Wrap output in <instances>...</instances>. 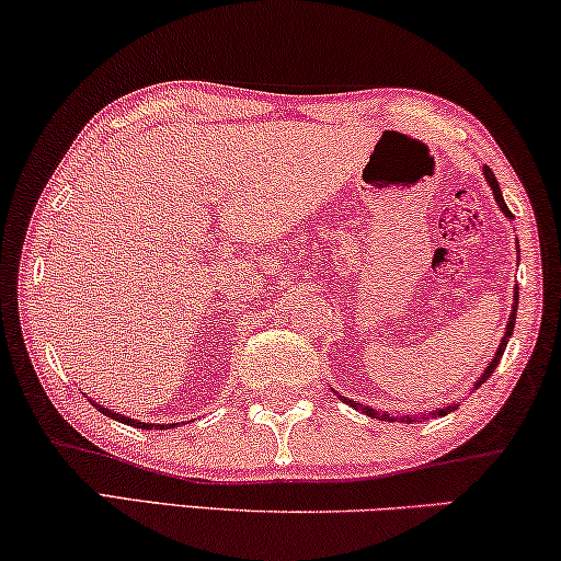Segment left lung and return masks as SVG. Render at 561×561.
Masks as SVG:
<instances>
[{
    "label": "left lung",
    "mask_w": 561,
    "mask_h": 561,
    "mask_svg": "<svg viewBox=\"0 0 561 561\" xmlns=\"http://www.w3.org/2000/svg\"><path fill=\"white\" fill-rule=\"evenodd\" d=\"M483 175H485V180H488V185H491L493 187V195H495V203H499V208L503 210V213H506V216L508 218H514V216H511V210H508V205L506 203H503V195H501V187H499V180H495V175H493V170L491 168H488V164H485V168H483ZM516 310H518V289H516V297H514V310H511V318H508V325H506V335H503V341H501V345H499V351H495V356H493V360L491 363H488V368L483 370V376H480L478 378V381H476V389H478V386H483L485 381H488V378H491V374H493V370H495V366H499V360H501V356H503V351H506V343H508V337H511V333H514V322H516ZM345 401V404H351V407H356V409H360V412L363 414H368V416H381V420L386 422V420H389V422H393L391 420V416L389 414H376L374 412V409H370V407H363V404H353V401L351 399H343ZM457 407H460V401H457V404H445V407H442V409H432V412H424V414H420V416H412V414H407V416H401V422H416V420H430V416H445V414H449V412H455V409Z\"/></svg>",
    "instance_id": "8db88e82"
}]
</instances>
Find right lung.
I'll list each match as a JSON object with an SVG mask.
<instances>
[{
    "label": "right lung",
    "mask_w": 561,
    "mask_h": 561,
    "mask_svg": "<svg viewBox=\"0 0 561 561\" xmlns=\"http://www.w3.org/2000/svg\"><path fill=\"white\" fill-rule=\"evenodd\" d=\"M96 409L99 412H104L106 416H112V420H116V422H124V424H129V427H141V430H152V427H160V430H164V424H147V422H137V420H129V416H122V414H116V412H112V409H104L101 404H96ZM168 427H175V424H168Z\"/></svg>",
    "instance_id": "1"
}]
</instances>
